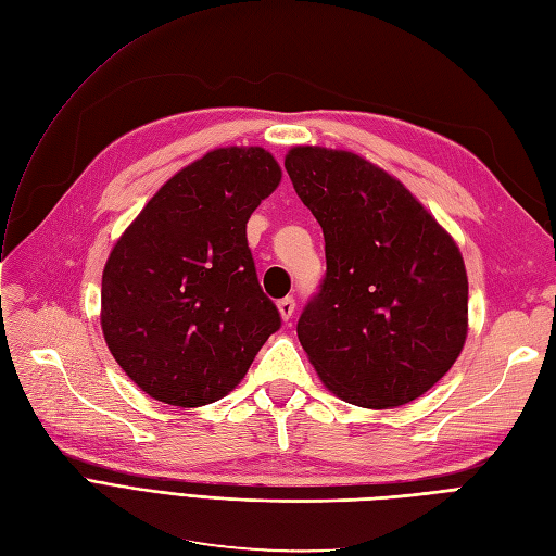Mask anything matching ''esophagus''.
I'll return each mask as SVG.
<instances>
[{
	"label": "esophagus",
	"mask_w": 556,
	"mask_h": 556,
	"mask_svg": "<svg viewBox=\"0 0 556 556\" xmlns=\"http://www.w3.org/2000/svg\"><path fill=\"white\" fill-rule=\"evenodd\" d=\"M294 308H296V301L292 296H285V299L278 301V313H280L285 323H290L292 315H294Z\"/></svg>",
	"instance_id": "esophagus-1"
}]
</instances>
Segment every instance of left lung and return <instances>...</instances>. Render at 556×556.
I'll return each mask as SVG.
<instances>
[{
    "label": "left lung",
    "mask_w": 556,
    "mask_h": 556,
    "mask_svg": "<svg viewBox=\"0 0 556 556\" xmlns=\"http://www.w3.org/2000/svg\"><path fill=\"white\" fill-rule=\"evenodd\" d=\"M285 169L325 233L327 274L296 325L319 380L362 408L422 396L466 343L457 243L401 180L348 150L296 146Z\"/></svg>",
    "instance_id": "8db88e82"
}]
</instances>
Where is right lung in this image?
<instances>
[{"label": "right lung", "mask_w": 556, "mask_h": 556, "mask_svg": "<svg viewBox=\"0 0 556 556\" xmlns=\"http://www.w3.org/2000/svg\"><path fill=\"white\" fill-rule=\"evenodd\" d=\"M280 178L260 146L215 148L166 180L113 245L102 331L148 396L180 408L223 399L280 329L245 239Z\"/></svg>", "instance_id": "1"}]
</instances>
